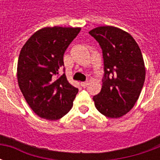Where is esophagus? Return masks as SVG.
Instances as JSON below:
<instances>
[{
    "label": "esophagus",
    "mask_w": 160,
    "mask_h": 160,
    "mask_svg": "<svg viewBox=\"0 0 160 160\" xmlns=\"http://www.w3.org/2000/svg\"><path fill=\"white\" fill-rule=\"evenodd\" d=\"M88 85H89V82H88V81H86V82H81V83H80V86H81L82 87H87Z\"/></svg>",
    "instance_id": "esophagus-1"
}]
</instances>
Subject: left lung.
Wrapping results in <instances>:
<instances>
[{
    "label": "left lung",
    "mask_w": 160,
    "mask_h": 160,
    "mask_svg": "<svg viewBox=\"0 0 160 160\" xmlns=\"http://www.w3.org/2000/svg\"><path fill=\"white\" fill-rule=\"evenodd\" d=\"M103 50L104 79L99 93L94 96L95 107L110 118H119L134 107L146 78L141 49L133 37L111 26L91 30Z\"/></svg>",
    "instance_id": "obj_1"
}]
</instances>
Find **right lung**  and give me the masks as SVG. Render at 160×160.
<instances>
[{
    "label": "right lung",
    "instance_id": "add662e5",
    "mask_svg": "<svg viewBox=\"0 0 160 160\" xmlns=\"http://www.w3.org/2000/svg\"><path fill=\"white\" fill-rule=\"evenodd\" d=\"M80 27H44L37 31L20 50L17 66L19 89L31 109L41 118L55 121L73 106L78 88L68 81L63 56Z\"/></svg>",
    "mask_w": 160,
    "mask_h": 160
}]
</instances>
